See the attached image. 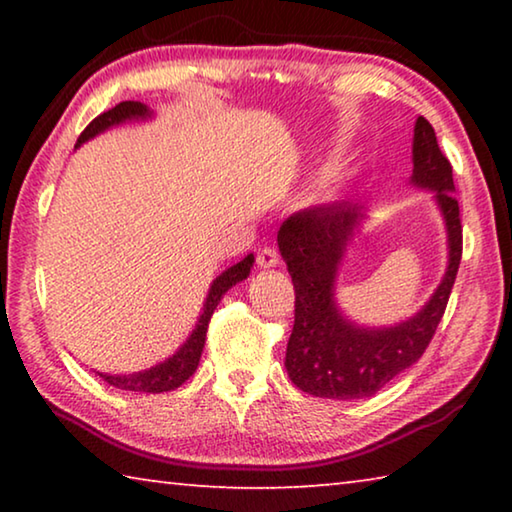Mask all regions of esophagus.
Returning <instances> with one entry per match:
<instances>
[{
  "label": "esophagus",
  "mask_w": 512,
  "mask_h": 512,
  "mask_svg": "<svg viewBox=\"0 0 512 512\" xmlns=\"http://www.w3.org/2000/svg\"><path fill=\"white\" fill-rule=\"evenodd\" d=\"M257 264L264 266V268H273L280 264V255H277L275 248H262L257 253Z\"/></svg>",
  "instance_id": "34e87169"
}]
</instances>
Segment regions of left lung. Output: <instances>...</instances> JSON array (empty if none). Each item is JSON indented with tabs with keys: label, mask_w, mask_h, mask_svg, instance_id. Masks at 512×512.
I'll use <instances>...</instances> for the list:
<instances>
[{
	"label": "left lung",
	"mask_w": 512,
	"mask_h": 512,
	"mask_svg": "<svg viewBox=\"0 0 512 512\" xmlns=\"http://www.w3.org/2000/svg\"><path fill=\"white\" fill-rule=\"evenodd\" d=\"M409 183L433 192L447 230V268L431 298L395 325L354 323L336 300L345 250L359 232L366 207L350 201L314 205L291 214L277 232L280 255L296 289V320L284 366L302 393L327 400H361L418 361L436 334L452 293L463 253L452 164L440 151L424 117L413 126V173Z\"/></svg>",
	"instance_id": "8db88e82"
}]
</instances>
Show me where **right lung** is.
I'll use <instances>...</instances> for the list:
<instances>
[{"instance_id":"1","label":"right lung","mask_w":512,"mask_h":512,"mask_svg":"<svg viewBox=\"0 0 512 512\" xmlns=\"http://www.w3.org/2000/svg\"><path fill=\"white\" fill-rule=\"evenodd\" d=\"M151 117H153V110L146 106V103L121 101L115 108L103 112V115H99L88 128H85L79 137V142H76V149L88 140H92V137L106 133L115 126L126 124V121H146ZM253 262H255V255L250 253L235 266L225 268L221 275H216V280H212L210 284V291H207L201 316H198L192 334L187 336V341L180 345L169 359L155 363V366L146 370L131 372V375H110V372H97V375L106 381V384L119 388V391L167 393V391H173V388L183 386L185 381L194 375L198 368V361H201L207 325H210V318L214 314L216 305H219L221 298L228 293V289L235 287V284H239L241 280H246L250 275V268H253Z\"/></svg>"}]
</instances>
